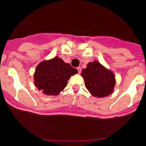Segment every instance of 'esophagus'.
<instances>
[{
    "instance_id": "obj_1",
    "label": "esophagus",
    "mask_w": 146,
    "mask_h": 146,
    "mask_svg": "<svg viewBox=\"0 0 146 146\" xmlns=\"http://www.w3.org/2000/svg\"><path fill=\"white\" fill-rule=\"evenodd\" d=\"M77 70H78V73H81V71H82L81 68H80V67H78V68H77Z\"/></svg>"
}]
</instances>
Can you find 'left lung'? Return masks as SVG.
<instances>
[{"label": "left lung", "mask_w": 146, "mask_h": 146, "mask_svg": "<svg viewBox=\"0 0 146 146\" xmlns=\"http://www.w3.org/2000/svg\"><path fill=\"white\" fill-rule=\"evenodd\" d=\"M81 75L84 80L86 88L95 98H105L114 92L116 84L115 74L97 60L87 64Z\"/></svg>", "instance_id": "1"}]
</instances>
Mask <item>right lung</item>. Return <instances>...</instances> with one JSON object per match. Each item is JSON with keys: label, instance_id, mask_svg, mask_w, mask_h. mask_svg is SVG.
<instances>
[{"label": "right lung", "instance_id": "right-lung-1", "mask_svg": "<svg viewBox=\"0 0 146 146\" xmlns=\"http://www.w3.org/2000/svg\"><path fill=\"white\" fill-rule=\"evenodd\" d=\"M78 70L56 56L38 64L33 74L34 85L46 95H58L67 86L68 80Z\"/></svg>", "mask_w": 146, "mask_h": 146}]
</instances>
